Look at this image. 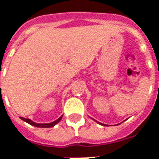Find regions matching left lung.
<instances>
[{
  "mask_svg": "<svg viewBox=\"0 0 159 159\" xmlns=\"http://www.w3.org/2000/svg\"><path fill=\"white\" fill-rule=\"evenodd\" d=\"M92 119H93V118H92ZM93 120H94V119H93ZM94 121H95V122H96V123H99V124H100V125H102V126H107V124H104V123H100V122H97L96 120H94Z\"/></svg>",
  "mask_w": 159,
  "mask_h": 159,
  "instance_id": "left-lung-1",
  "label": "left lung"
}]
</instances>
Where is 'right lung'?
I'll use <instances>...</instances> for the list:
<instances>
[{
    "mask_svg": "<svg viewBox=\"0 0 159 159\" xmlns=\"http://www.w3.org/2000/svg\"><path fill=\"white\" fill-rule=\"evenodd\" d=\"M62 117H63V115L60 117H59L58 119L55 120V121H53V122H52V123H35V122H33L32 120L29 119V118H25V117H20V118H21L23 121L26 122L27 123H29V124L32 125V126L37 127V128H52V127L55 126L56 124L59 123V121L61 120V118H62Z\"/></svg>",
    "mask_w": 159,
    "mask_h": 159,
    "instance_id": "add662e5",
    "label": "right lung"
}]
</instances>
